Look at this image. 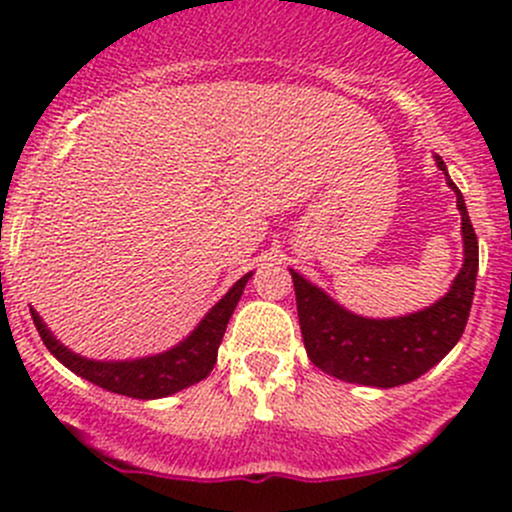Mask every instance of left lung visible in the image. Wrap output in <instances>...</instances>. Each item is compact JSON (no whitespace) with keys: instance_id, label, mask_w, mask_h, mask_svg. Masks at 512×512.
<instances>
[{"instance_id":"left-lung-1","label":"left lung","mask_w":512,"mask_h":512,"mask_svg":"<svg viewBox=\"0 0 512 512\" xmlns=\"http://www.w3.org/2000/svg\"><path fill=\"white\" fill-rule=\"evenodd\" d=\"M436 165L448 178L441 156H436ZM448 185L456 193L458 210H461L466 257L446 297L438 299L433 307L396 319H366L339 307L327 292L289 270L297 294L304 349L314 366L349 384L391 389L426 374L456 347L466 329L473 292H476L478 237L468 218L461 190L451 178Z\"/></svg>"}]
</instances>
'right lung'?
Listing matches in <instances>:
<instances>
[{"instance_id": "right-lung-1", "label": "right lung", "mask_w": 512, "mask_h": 512, "mask_svg": "<svg viewBox=\"0 0 512 512\" xmlns=\"http://www.w3.org/2000/svg\"><path fill=\"white\" fill-rule=\"evenodd\" d=\"M250 277L252 272L240 277V280L230 287V292L205 314V319L193 329V334H190L188 339H183L178 347L156 356H146V359H84V356L69 352L64 344L56 342L34 309L32 319L41 342L46 344V349H49L61 364L69 366L74 374H79L81 379L91 381V384L101 386V389L106 391H113V394L131 396V399H163V396H170L175 394V391L198 384V381H203L205 376L213 371L215 361H218V347L220 342H223L227 322H230L232 312H235L237 302H240L242 297V289H245Z\"/></svg>"}]
</instances>
